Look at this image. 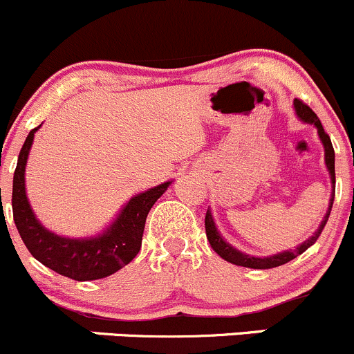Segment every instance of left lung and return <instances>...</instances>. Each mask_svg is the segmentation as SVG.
<instances>
[{
  "label": "left lung",
  "instance_id": "1",
  "mask_svg": "<svg viewBox=\"0 0 354 354\" xmlns=\"http://www.w3.org/2000/svg\"><path fill=\"white\" fill-rule=\"evenodd\" d=\"M295 109H296V114H298V118L303 121V123H310L317 128L320 140H322L324 151H326V166H327V169H329L330 181H332V197L329 202V210H327V214L324 216V221L320 223L319 230L313 233V236H310L308 240L303 241L301 245L296 246V250H286V252L276 253V255H270V257H252V255H246V253H243V252H240V250L233 248V246L227 243L223 236H221L219 231H217V227H216V224H214L212 214H210V210H207V214H205L207 240H209L210 246H212V250L217 253V255L223 257V259L227 260V262L234 263V266L250 267V269H272V267L284 266V263H288L289 260H292V259H296L298 255H301L305 250H308L310 246L319 240L320 233H322V230L326 227L327 219H329V216H330L332 203H334V194H335L334 147H332L330 137L326 133V130H324L322 123H320V120L317 118V114L313 113V111L310 109L305 102L299 101V99H295Z\"/></svg>",
  "mask_w": 354,
  "mask_h": 354
}]
</instances>
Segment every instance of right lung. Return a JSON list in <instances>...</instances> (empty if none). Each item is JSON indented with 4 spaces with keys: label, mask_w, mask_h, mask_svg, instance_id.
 Returning a JSON list of instances; mask_svg holds the SVG:
<instances>
[{
    "label": "right lung",
    "mask_w": 354,
    "mask_h": 354,
    "mask_svg": "<svg viewBox=\"0 0 354 354\" xmlns=\"http://www.w3.org/2000/svg\"><path fill=\"white\" fill-rule=\"evenodd\" d=\"M39 128L41 124L30 130L25 138L13 174L12 207L17 230L32 257L55 272L75 281H94L108 277L130 263L140 252L149 210L167 190L171 181L131 197L130 202L118 214L114 223L109 224L97 236H58L39 223L25 194V166L34 142V133Z\"/></svg>",
    "instance_id": "add662e5"
}]
</instances>
